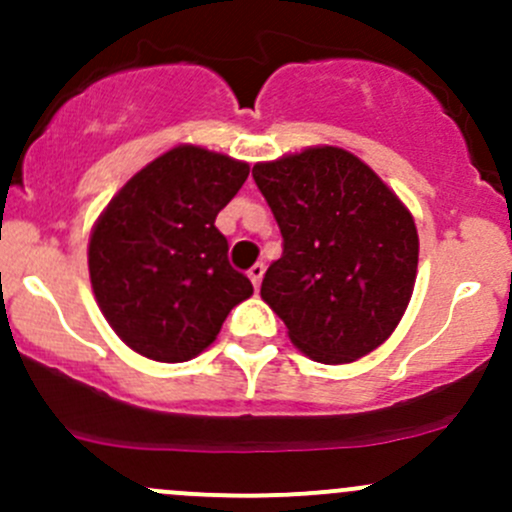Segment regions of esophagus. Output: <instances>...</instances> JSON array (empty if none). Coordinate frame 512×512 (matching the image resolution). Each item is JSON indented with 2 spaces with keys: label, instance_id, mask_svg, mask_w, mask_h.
<instances>
[{
  "label": "esophagus",
  "instance_id": "1",
  "mask_svg": "<svg viewBox=\"0 0 512 512\" xmlns=\"http://www.w3.org/2000/svg\"><path fill=\"white\" fill-rule=\"evenodd\" d=\"M262 275H265V265H262V262H257V265H252L250 272H247V277H250L252 287H255V289H260Z\"/></svg>",
  "mask_w": 512,
  "mask_h": 512
}]
</instances>
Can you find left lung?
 <instances>
[{"label": "left lung", "instance_id": "obj_1", "mask_svg": "<svg viewBox=\"0 0 512 512\" xmlns=\"http://www.w3.org/2000/svg\"><path fill=\"white\" fill-rule=\"evenodd\" d=\"M282 232L262 299L294 347L352 364L391 337L416 285L418 232L399 195L354 153L312 146L252 168Z\"/></svg>", "mask_w": 512, "mask_h": 512}]
</instances>
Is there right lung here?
Listing matches in <instances>:
<instances>
[{
    "instance_id": "right-lung-1",
    "label": "right lung",
    "mask_w": 512,
    "mask_h": 512,
    "mask_svg": "<svg viewBox=\"0 0 512 512\" xmlns=\"http://www.w3.org/2000/svg\"><path fill=\"white\" fill-rule=\"evenodd\" d=\"M247 175L245 160L183 143L138 170L98 215L91 287L106 322L136 354L165 364L193 359L252 294L215 227Z\"/></svg>"
}]
</instances>
